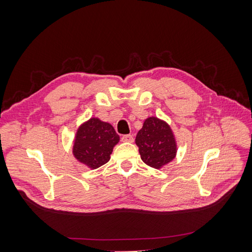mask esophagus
I'll return each mask as SVG.
<instances>
[{"label":"esophagus","mask_w":252,"mask_h":252,"mask_svg":"<svg viewBox=\"0 0 252 252\" xmlns=\"http://www.w3.org/2000/svg\"><path fill=\"white\" fill-rule=\"evenodd\" d=\"M123 142H129V143H133L134 142V137L131 135H125L122 138Z\"/></svg>","instance_id":"1"}]
</instances>
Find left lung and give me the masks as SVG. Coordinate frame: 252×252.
Segmentation results:
<instances>
[{
    "instance_id": "1",
    "label": "left lung",
    "mask_w": 252,
    "mask_h": 252,
    "mask_svg": "<svg viewBox=\"0 0 252 252\" xmlns=\"http://www.w3.org/2000/svg\"><path fill=\"white\" fill-rule=\"evenodd\" d=\"M136 145L143 162L156 169L173 161L178 151L177 141L170 126L155 116L145 119L136 136Z\"/></svg>"
}]
</instances>
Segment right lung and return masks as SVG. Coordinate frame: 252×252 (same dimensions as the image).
<instances>
[{"label": "right lung", "instance_id": "obj_1", "mask_svg": "<svg viewBox=\"0 0 252 252\" xmlns=\"http://www.w3.org/2000/svg\"><path fill=\"white\" fill-rule=\"evenodd\" d=\"M118 142L119 136L110 124L92 117L78 126L72 153L78 162L96 169L109 161L110 154Z\"/></svg>", "mask_w": 252, "mask_h": 252}]
</instances>
